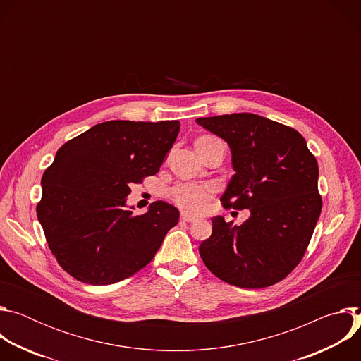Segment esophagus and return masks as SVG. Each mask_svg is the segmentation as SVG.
Masks as SVG:
<instances>
[{"label":"esophagus","instance_id":"obj_1","mask_svg":"<svg viewBox=\"0 0 361 361\" xmlns=\"http://www.w3.org/2000/svg\"><path fill=\"white\" fill-rule=\"evenodd\" d=\"M181 220H183V221H185V223H192V221H195L197 219H195V217H192V216L183 214V216H181Z\"/></svg>","mask_w":361,"mask_h":361}]
</instances>
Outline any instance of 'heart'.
Here are the masks:
<instances>
[{"mask_svg":"<svg viewBox=\"0 0 361 361\" xmlns=\"http://www.w3.org/2000/svg\"><path fill=\"white\" fill-rule=\"evenodd\" d=\"M220 141L214 137H200L195 141V148L201 154L204 148ZM216 192V187L207 183H178L170 190V198L180 210L188 214H200L202 213L213 198Z\"/></svg>","mask_w":361,"mask_h":361,"instance_id":"b5f03b06","label":"heart"}]
</instances>
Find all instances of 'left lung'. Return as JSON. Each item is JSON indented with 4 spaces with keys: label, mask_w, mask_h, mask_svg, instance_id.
<instances>
[{
    "label": "left lung",
    "mask_w": 361,
    "mask_h": 361,
    "mask_svg": "<svg viewBox=\"0 0 361 361\" xmlns=\"http://www.w3.org/2000/svg\"><path fill=\"white\" fill-rule=\"evenodd\" d=\"M226 140L235 174L221 197L224 209L250 210L241 226L214 217L201 259L220 280L263 288L301 262L322 213L317 160L294 128L250 114L197 118Z\"/></svg>",
    "instance_id": "obj_1"
}]
</instances>
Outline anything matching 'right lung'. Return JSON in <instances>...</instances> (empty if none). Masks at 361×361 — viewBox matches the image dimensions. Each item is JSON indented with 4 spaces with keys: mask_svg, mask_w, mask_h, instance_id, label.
I'll return each mask as SVG.
<instances>
[{
    "mask_svg": "<svg viewBox=\"0 0 361 361\" xmlns=\"http://www.w3.org/2000/svg\"><path fill=\"white\" fill-rule=\"evenodd\" d=\"M180 131L174 121H106L67 141L42 174L37 217L59 264L74 279L113 284L156 255L180 213L154 201L124 210L130 185L156 174Z\"/></svg>",
    "mask_w": 361,
    "mask_h": 361,
    "instance_id": "add662e5",
    "label": "right lung"
}]
</instances>
